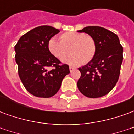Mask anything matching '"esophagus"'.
Segmentation results:
<instances>
[{"mask_svg": "<svg viewBox=\"0 0 134 134\" xmlns=\"http://www.w3.org/2000/svg\"><path fill=\"white\" fill-rule=\"evenodd\" d=\"M73 70H75V68L72 67H70V72H72Z\"/></svg>", "mask_w": 134, "mask_h": 134, "instance_id": "34e87169", "label": "esophagus"}]
</instances>
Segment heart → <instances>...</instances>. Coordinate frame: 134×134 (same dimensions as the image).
Listing matches in <instances>:
<instances>
[{"instance_id":"1","label":"heart","mask_w":134,"mask_h":134,"mask_svg":"<svg viewBox=\"0 0 134 134\" xmlns=\"http://www.w3.org/2000/svg\"><path fill=\"white\" fill-rule=\"evenodd\" d=\"M47 48L56 58L62 59L68 54L69 49L71 55L62 62L70 65L87 64L95 57L97 46L95 39L85 33L67 31L59 36V40L52 37L48 40Z\"/></svg>"}]
</instances>
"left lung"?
<instances>
[{
    "label": "left lung",
    "mask_w": 134,
    "mask_h": 134,
    "mask_svg": "<svg viewBox=\"0 0 134 134\" xmlns=\"http://www.w3.org/2000/svg\"><path fill=\"white\" fill-rule=\"evenodd\" d=\"M92 36L97 52L92 61L78 70L81 76L77 81L80 93L87 98H96L110 92L119 78L123 62V47L118 36L100 26H87L78 31Z\"/></svg>",
    "instance_id": "8db88e82"
}]
</instances>
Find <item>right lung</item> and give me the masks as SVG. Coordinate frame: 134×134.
I'll return each instance as SVG.
<instances>
[{"label": "right lung", "mask_w": 134, "mask_h": 134, "mask_svg": "<svg viewBox=\"0 0 134 134\" xmlns=\"http://www.w3.org/2000/svg\"><path fill=\"white\" fill-rule=\"evenodd\" d=\"M59 31L50 26H38L22 36L15 46L19 77L28 92L36 97L54 96L70 73L69 66L62 64L47 48L48 40ZM49 67H53L51 70Z\"/></svg>", "instance_id": "add662e5"}]
</instances>
